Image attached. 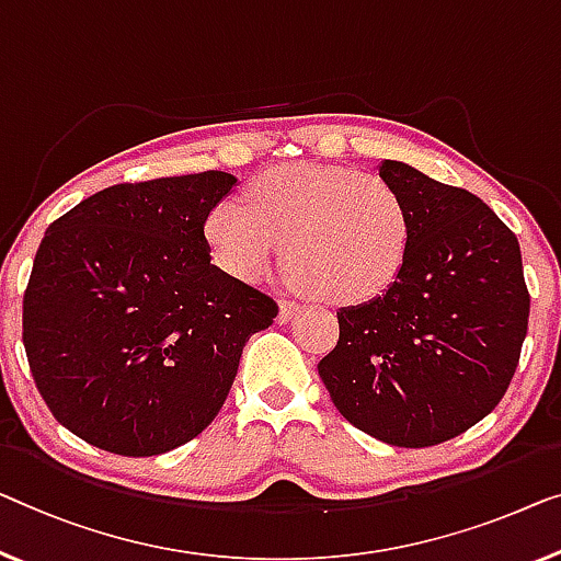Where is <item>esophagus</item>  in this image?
I'll return each mask as SVG.
<instances>
[{"mask_svg":"<svg viewBox=\"0 0 561 561\" xmlns=\"http://www.w3.org/2000/svg\"><path fill=\"white\" fill-rule=\"evenodd\" d=\"M297 305L295 302H289V299H279V314H277V320H279V324H287L291 317L297 314Z\"/></svg>","mask_w":561,"mask_h":561,"instance_id":"esophagus-1","label":"esophagus"}]
</instances>
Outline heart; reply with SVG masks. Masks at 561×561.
I'll return each mask as SVG.
<instances>
[{"mask_svg":"<svg viewBox=\"0 0 561 561\" xmlns=\"http://www.w3.org/2000/svg\"><path fill=\"white\" fill-rule=\"evenodd\" d=\"M244 201L219 204L204 224L214 262L239 282L262 279L287 247V272L309 295L363 305L386 295L411 256V204L386 175L282 165L259 175Z\"/></svg>","mask_w":561,"mask_h":561,"instance_id":"b5f03b06","label":"heart"}]
</instances>
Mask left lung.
I'll return each mask as SVG.
<instances>
[{
  "label": "left lung",
  "mask_w": 561,
  "mask_h": 561,
  "mask_svg": "<svg viewBox=\"0 0 561 561\" xmlns=\"http://www.w3.org/2000/svg\"><path fill=\"white\" fill-rule=\"evenodd\" d=\"M413 211L396 284L342 307L340 340L317 370L355 428L398 448L461 436L504 398L529 324L522 249L479 196L382 161Z\"/></svg>",
  "instance_id": "left-lung-1"
}]
</instances>
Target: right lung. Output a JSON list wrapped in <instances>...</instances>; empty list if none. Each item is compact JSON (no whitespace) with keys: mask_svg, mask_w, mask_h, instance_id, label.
<instances>
[{"mask_svg":"<svg viewBox=\"0 0 561 561\" xmlns=\"http://www.w3.org/2000/svg\"><path fill=\"white\" fill-rule=\"evenodd\" d=\"M237 175L118 183L49 224L22 340L57 423L118 456L196 438L279 307L211 264L204 224Z\"/></svg>","mask_w":561,"mask_h":561,"instance_id":"add662e5","label":"right lung"}]
</instances>
